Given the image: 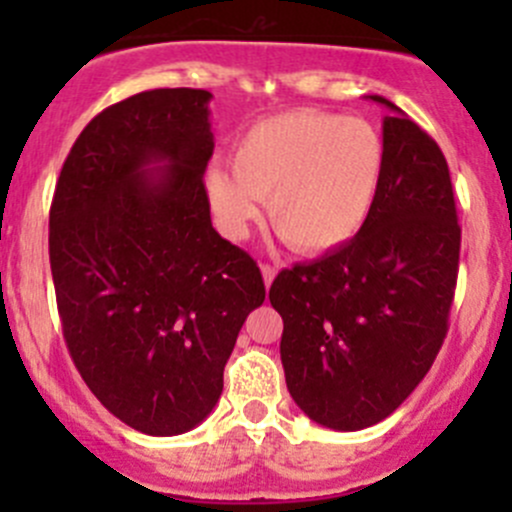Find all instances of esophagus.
<instances>
[{"instance_id": "obj_1", "label": "esophagus", "mask_w": 512, "mask_h": 512, "mask_svg": "<svg viewBox=\"0 0 512 512\" xmlns=\"http://www.w3.org/2000/svg\"><path fill=\"white\" fill-rule=\"evenodd\" d=\"M260 272H262V280H265V285L270 287L272 285V280H275V275H277V270L272 265H267V262H262L260 265Z\"/></svg>"}]
</instances>
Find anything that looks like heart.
Returning <instances> with one entry per match:
<instances>
[{"label":"heart","instance_id":"1","mask_svg":"<svg viewBox=\"0 0 512 512\" xmlns=\"http://www.w3.org/2000/svg\"><path fill=\"white\" fill-rule=\"evenodd\" d=\"M384 170V138L369 121L302 108L245 128L232 163L205 168V190L225 235H245L267 200L277 235L292 250L322 255L359 235Z\"/></svg>","mask_w":512,"mask_h":512}]
</instances>
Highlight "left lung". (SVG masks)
Listing matches in <instances>:
<instances>
[{
  "mask_svg": "<svg viewBox=\"0 0 512 512\" xmlns=\"http://www.w3.org/2000/svg\"><path fill=\"white\" fill-rule=\"evenodd\" d=\"M386 170L359 235L270 287L294 404L334 431L394 414L448 332L461 255L451 173L438 143L384 96Z\"/></svg>",
  "mask_w": 512,
  "mask_h": 512,
  "instance_id": "8db88e82",
  "label": "left lung"
}]
</instances>
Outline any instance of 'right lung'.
I'll return each mask as SVG.
<instances>
[{
	"instance_id": "1",
	"label": "right lung",
	"mask_w": 512,
	"mask_h": 512,
	"mask_svg": "<svg viewBox=\"0 0 512 512\" xmlns=\"http://www.w3.org/2000/svg\"><path fill=\"white\" fill-rule=\"evenodd\" d=\"M203 89H153L91 118L64 160L49 260L66 347L126 426L178 436L208 418L260 267L210 223Z\"/></svg>"
}]
</instances>
